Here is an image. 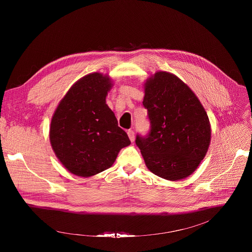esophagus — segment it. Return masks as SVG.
Segmentation results:
<instances>
[{"label": "esophagus", "instance_id": "1", "mask_svg": "<svg viewBox=\"0 0 252 252\" xmlns=\"http://www.w3.org/2000/svg\"><path fill=\"white\" fill-rule=\"evenodd\" d=\"M127 135H128V137H129V139H130L131 142L134 141V131H133V130L128 129V130H127Z\"/></svg>", "mask_w": 252, "mask_h": 252}]
</instances>
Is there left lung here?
<instances>
[{
    "instance_id": "obj_1",
    "label": "left lung",
    "mask_w": 252,
    "mask_h": 252,
    "mask_svg": "<svg viewBox=\"0 0 252 252\" xmlns=\"http://www.w3.org/2000/svg\"><path fill=\"white\" fill-rule=\"evenodd\" d=\"M142 104L151 130L147 136L137 134L135 143L148 168L167 181L188 177L209 148L211 128L204 107L188 85L167 71L147 80Z\"/></svg>"
}]
</instances>
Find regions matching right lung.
<instances>
[{
	"instance_id": "1",
	"label": "right lung",
	"mask_w": 252,
	"mask_h": 252,
	"mask_svg": "<svg viewBox=\"0 0 252 252\" xmlns=\"http://www.w3.org/2000/svg\"><path fill=\"white\" fill-rule=\"evenodd\" d=\"M112 87L109 76L87 75L70 87L54 113L50 141L70 173L83 177L99 173L110 168L120 151L130 145L105 103Z\"/></svg>"
}]
</instances>
